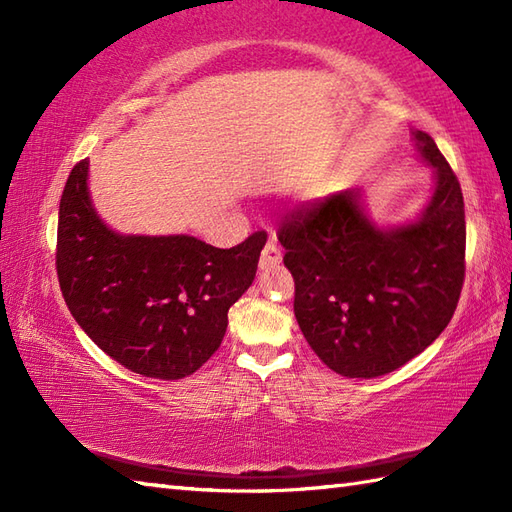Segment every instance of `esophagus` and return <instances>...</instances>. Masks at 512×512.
Listing matches in <instances>:
<instances>
[{
	"label": "esophagus",
	"instance_id": "34e87169",
	"mask_svg": "<svg viewBox=\"0 0 512 512\" xmlns=\"http://www.w3.org/2000/svg\"><path fill=\"white\" fill-rule=\"evenodd\" d=\"M279 262H281V248L275 239H270V242L262 250V257H259V266L270 268V266H277Z\"/></svg>",
	"mask_w": 512,
	"mask_h": 512
}]
</instances>
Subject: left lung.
<instances>
[{
	"instance_id": "obj_1",
	"label": "left lung",
	"mask_w": 512,
	"mask_h": 512,
	"mask_svg": "<svg viewBox=\"0 0 512 512\" xmlns=\"http://www.w3.org/2000/svg\"><path fill=\"white\" fill-rule=\"evenodd\" d=\"M436 191L413 224L376 228L361 191L306 202L277 237L295 279V317L321 361L347 378L394 372L447 328L466 270L460 182L433 138L413 134Z\"/></svg>"
}]
</instances>
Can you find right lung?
<instances>
[{"label": "right lung", "instance_id": "1", "mask_svg": "<svg viewBox=\"0 0 512 512\" xmlns=\"http://www.w3.org/2000/svg\"><path fill=\"white\" fill-rule=\"evenodd\" d=\"M266 231L233 248L191 235L110 231L88 195V160L76 162L59 204L57 275L83 332L132 372L178 380L220 347L228 308L257 273Z\"/></svg>", "mask_w": 512, "mask_h": 512}]
</instances>
